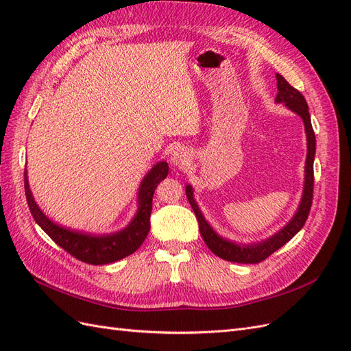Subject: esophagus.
Masks as SVG:
<instances>
[{"label": "esophagus", "instance_id": "esophagus-1", "mask_svg": "<svg viewBox=\"0 0 351 351\" xmlns=\"http://www.w3.org/2000/svg\"><path fill=\"white\" fill-rule=\"evenodd\" d=\"M190 159V154L187 149H184V147H178V149H176L173 154H171V162L174 165H186L189 162Z\"/></svg>", "mask_w": 351, "mask_h": 351}]
</instances>
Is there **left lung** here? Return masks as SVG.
<instances>
[{"label":"left lung","mask_w":351,"mask_h":351,"mask_svg":"<svg viewBox=\"0 0 351 351\" xmlns=\"http://www.w3.org/2000/svg\"><path fill=\"white\" fill-rule=\"evenodd\" d=\"M277 88L278 95L275 101L284 102L287 107L295 114H299L303 123H304V130L307 137V156H306V177H304V190H303V197L300 202V206L297 209L294 218L287 224L277 234L272 236L271 239L265 240L262 243L252 244V246H239L236 243L227 241L221 239L217 232L210 228V226L205 221L202 212L199 210L196 202L193 199V190L190 186L186 187V195L187 199L192 205L195 215L199 222V231L200 236L204 237V241L212 253H215L218 258L228 261V262H237V263H259L267 259L274 252H277L280 247H282L285 243H289L297 232H299L304 222L309 217V212L312 208V200H313V159H315V151H316V141H315V132L311 123V114L309 107H307L306 99L303 95L293 88L291 84L287 82L281 74H277Z\"/></svg>","instance_id":"obj_1"}]
</instances>
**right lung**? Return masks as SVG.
I'll return each mask as SVG.
<instances>
[{
    "mask_svg": "<svg viewBox=\"0 0 351 351\" xmlns=\"http://www.w3.org/2000/svg\"><path fill=\"white\" fill-rule=\"evenodd\" d=\"M168 176V164L158 162L147 176L143 178L139 190V210L132 221V224L120 232L110 236L95 237L89 234H82L77 231H70L60 227L49 221L34 200L30 193L27 176L25 171V193L30 209V214L38 222V226L54 240L60 247L76 259L89 265H105L120 261L129 254L134 253L142 246L147 232L151 230V212L152 197L156 186Z\"/></svg>",
    "mask_w": 351,
    "mask_h": 351,
    "instance_id": "right-lung-1",
    "label": "right lung"
}]
</instances>
